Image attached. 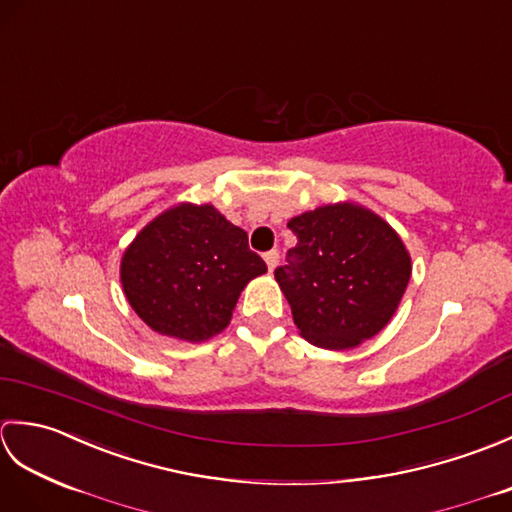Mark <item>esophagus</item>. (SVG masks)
<instances>
[{"instance_id":"obj_1","label":"esophagus","mask_w":512,"mask_h":512,"mask_svg":"<svg viewBox=\"0 0 512 512\" xmlns=\"http://www.w3.org/2000/svg\"><path fill=\"white\" fill-rule=\"evenodd\" d=\"M264 262H266L270 273H273V270L277 268V262H279V253H277V250H268V253H264Z\"/></svg>"}]
</instances>
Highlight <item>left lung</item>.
I'll use <instances>...</instances> for the list:
<instances>
[{
	"instance_id": "1",
	"label": "left lung",
	"mask_w": 512,
	"mask_h": 512,
	"mask_svg": "<svg viewBox=\"0 0 512 512\" xmlns=\"http://www.w3.org/2000/svg\"><path fill=\"white\" fill-rule=\"evenodd\" d=\"M290 264L275 270L299 334L323 350H352L394 317L411 277V255L378 213L356 202L292 217Z\"/></svg>"
}]
</instances>
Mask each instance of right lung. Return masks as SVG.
I'll use <instances>...</instances> for the list:
<instances>
[{"label": "right lung", "mask_w": 512, "mask_h": 512, "mask_svg": "<svg viewBox=\"0 0 512 512\" xmlns=\"http://www.w3.org/2000/svg\"><path fill=\"white\" fill-rule=\"evenodd\" d=\"M264 273L246 231L213 204L180 202L162 211L121 259L129 306L154 332L187 343L220 334L248 281Z\"/></svg>", "instance_id": "1"}]
</instances>
